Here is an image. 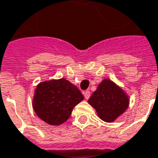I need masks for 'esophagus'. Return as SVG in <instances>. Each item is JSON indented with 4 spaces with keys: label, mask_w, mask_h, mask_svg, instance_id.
Masks as SVG:
<instances>
[{
    "label": "esophagus",
    "mask_w": 158,
    "mask_h": 158,
    "mask_svg": "<svg viewBox=\"0 0 158 158\" xmlns=\"http://www.w3.org/2000/svg\"><path fill=\"white\" fill-rule=\"evenodd\" d=\"M90 95H91V93H90L89 91H85V92L84 93V97H85V99H88V98H90Z\"/></svg>",
    "instance_id": "1"
}]
</instances>
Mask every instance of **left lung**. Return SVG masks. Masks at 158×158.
Masks as SVG:
<instances>
[{
  "mask_svg": "<svg viewBox=\"0 0 158 158\" xmlns=\"http://www.w3.org/2000/svg\"><path fill=\"white\" fill-rule=\"evenodd\" d=\"M88 103L97 111L98 118L112 123L128 108L130 98L119 85L109 79H105L88 99Z\"/></svg>",
  "mask_w": 158,
  "mask_h": 158,
  "instance_id": "left-lung-1",
  "label": "left lung"
}]
</instances>
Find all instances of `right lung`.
Returning a JSON list of instances; mask_svg holds the SVG:
<instances>
[{"label":"right lung","mask_w":158,"mask_h":158,"mask_svg":"<svg viewBox=\"0 0 158 158\" xmlns=\"http://www.w3.org/2000/svg\"><path fill=\"white\" fill-rule=\"evenodd\" d=\"M84 99L78 87L65 79L42 81L36 86L33 108L40 119L60 125L69 118L75 106Z\"/></svg>","instance_id":"add662e5"}]
</instances>
